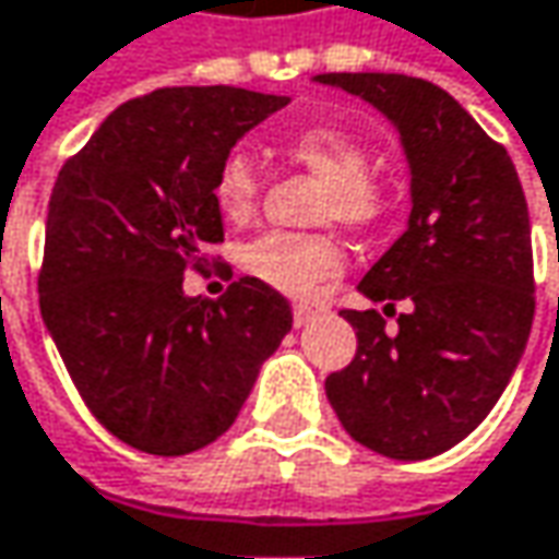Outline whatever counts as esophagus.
I'll use <instances>...</instances> for the list:
<instances>
[{
  "instance_id": "obj_1",
  "label": "esophagus",
  "mask_w": 559,
  "mask_h": 559,
  "mask_svg": "<svg viewBox=\"0 0 559 559\" xmlns=\"http://www.w3.org/2000/svg\"><path fill=\"white\" fill-rule=\"evenodd\" d=\"M313 317H317L313 307H307V304H297V307H294V326H307Z\"/></svg>"
}]
</instances>
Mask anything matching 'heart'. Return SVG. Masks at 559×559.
I'll return each instance as SVG.
<instances>
[{
	"instance_id": "obj_1",
	"label": "heart",
	"mask_w": 559,
	"mask_h": 559,
	"mask_svg": "<svg viewBox=\"0 0 559 559\" xmlns=\"http://www.w3.org/2000/svg\"><path fill=\"white\" fill-rule=\"evenodd\" d=\"M281 153L323 178L320 221L368 229L390 211V188L374 176L368 143L342 128H304L284 136ZM262 176L246 153H229L214 176V204L233 221L246 224L255 214ZM239 269L287 297H310L323 281L342 272V249L326 233H262L239 246Z\"/></svg>"
}]
</instances>
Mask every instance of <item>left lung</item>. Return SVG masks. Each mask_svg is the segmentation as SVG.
Listing matches in <instances>:
<instances>
[{"label": "left lung", "mask_w": 559, "mask_h": 559, "mask_svg": "<svg viewBox=\"0 0 559 559\" xmlns=\"http://www.w3.org/2000/svg\"><path fill=\"white\" fill-rule=\"evenodd\" d=\"M383 111L409 159L406 233L358 290L397 317L342 310L358 352L326 378L332 409L358 444L426 461L480 426L512 378L534 320L528 204L502 143L438 85L400 73L317 76ZM411 313L396 314L395 300Z\"/></svg>", "instance_id": "1"}]
</instances>
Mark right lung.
<instances>
[{
    "instance_id": "right-lung-1",
    "label": "right lung",
    "mask_w": 559,
    "mask_h": 559,
    "mask_svg": "<svg viewBox=\"0 0 559 559\" xmlns=\"http://www.w3.org/2000/svg\"><path fill=\"white\" fill-rule=\"evenodd\" d=\"M284 105L236 85L156 88L111 111L57 176L40 313L88 413L136 451L178 457L217 441L294 323L249 275L217 300L181 290L224 242L217 166Z\"/></svg>"
}]
</instances>
